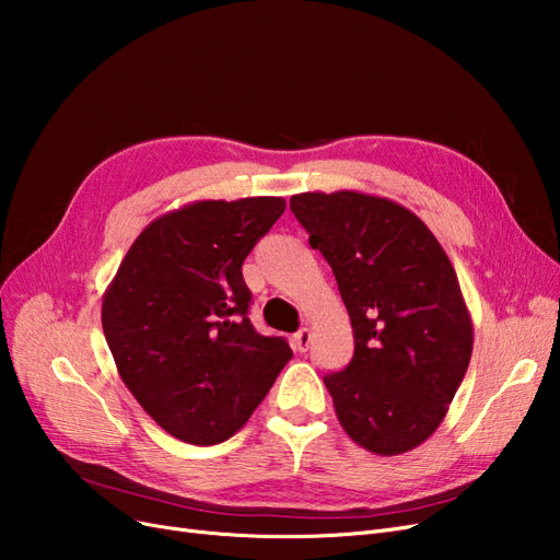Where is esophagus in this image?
Returning a JSON list of instances; mask_svg holds the SVG:
<instances>
[{
    "mask_svg": "<svg viewBox=\"0 0 560 560\" xmlns=\"http://www.w3.org/2000/svg\"><path fill=\"white\" fill-rule=\"evenodd\" d=\"M311 341H313V331H311L308 327H303V329H299V331L292 336V348H294L296 352H306L308 346H311Z\"/></svg>",
    "mask_w": 560,
    "mask_h": 560,
    "instance_id": "34e87169",
    "label": "esophagus"
}]
</instances>
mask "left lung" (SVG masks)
Here are the masks:
<instances>
[{"instance_id":"left-lung-1","label":"left lung","mask_w":560,"mask_h":560,"mask_svg":"<svg viewBox=\"0 0 560 560\" xmlns=\"http://www.w3.org/2000/svg\"><path fill=\"white\" fill-rule=\"evenodd\" d=\"M290 208L331 266L350 315L352 360L325 376L338 422L376 455L420 446L442 425L474 346L444 247L389 198L308 191Z\"/></svg>"}]
</instances>
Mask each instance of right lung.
<instances>
[{"label":"right lung","instance_id":"right-lung-1","mask_svg":"<svg viewBox=\"0 0 560 560\" xmlns=\"http://www.w3.org/2000/svg\"><path fill=\"white\" fill-rule=\"evenodd\" d=\"M284 198L196 200L154 219L103 296L118 376L159 425L186 444L226 442L257 409L292 348L247 317L243 261Z\"/></svg>","mask_w":560,"mask_h":560}]
</instances>
